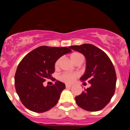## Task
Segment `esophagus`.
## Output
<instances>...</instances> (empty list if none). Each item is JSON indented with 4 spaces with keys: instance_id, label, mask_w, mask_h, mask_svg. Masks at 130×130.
<instances>
[{
    "instance_id": "34e87169",
    "label": "esophagus",
    "mask_w": 130,
    "mask_h": 130,
    "mask_svg": "<svg viewBox=\"0 0 130 130\" xmlns=\"http://www.w3.org/2000/svg\"><path fill=\"white\" fill-rule=\"evenodd\" d=\"M66 88H70V87H72V85H69V84H66Z\"/></svg>"
}]
</instances>
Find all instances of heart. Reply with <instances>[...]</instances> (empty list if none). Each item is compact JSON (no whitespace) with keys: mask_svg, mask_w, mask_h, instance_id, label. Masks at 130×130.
I'll use <instances>...</instances> for the list:
<instances>
[{"mask_svg":"<svg viewBox=\"0 0 130 130\" xmlns=\"http://www.w3.org/2000/svg\"><path fill=\"white\" fill-rule=\"evenodd\" d=\"M81 57H83V55H81V54L77 53H74L72 54V55H71V59H72L73 62L75 60H77L78 58H81ZM60 62V59L57 60V61L55 63V67L58 68V66H59ZM78 76H79V73H64L60 76V79L64 81V82L68 83H72L75 81V79Z\"/></svg>","mask_w":130,"mask_h":130,"instance_id":"heart-1","label":"heart"}]
</instances>
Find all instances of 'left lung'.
Listing matches in <instances>:
<instances>
[{
	"instance_id": "obj_1",
	"label": "left lung",
	"mask_w": 130,
	"mask_h": 130,
	"mask_svg": "<svg viewBox=\"0 0 130 130\" xmlns=\"http://www.w3.org/2000/svg\"><path fill=\"white\" fill-rule=\"evenodd\" d=\"M69 47L85 56V72L80 80L91 84L75 98L76 104L88 111L102 109L109 104L115 91L117 75L112 62L105 52L94 45L85 43Z\"/></svg>"
}]
</instances>
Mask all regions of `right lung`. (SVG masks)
<instances>
[{"mask_svg":"<svg viewBox=\"0 0 130 130\" xmlns=\"http://www.w3.org/2000/svg\"><path fill=\"white\" fill-rule=\"evenodd\" d=\"M71 51L64 47L40 46L20 62L15 75V87L22 104L28 109L43 112L58 103L66 88L65 84L56 81L53 85L44 87L43 83L51 78L57 60Z\"/></svg>","mask_w":130,"mask_h":130,"instance_id":"obj_1","label":"right lung"}]
</instances>
